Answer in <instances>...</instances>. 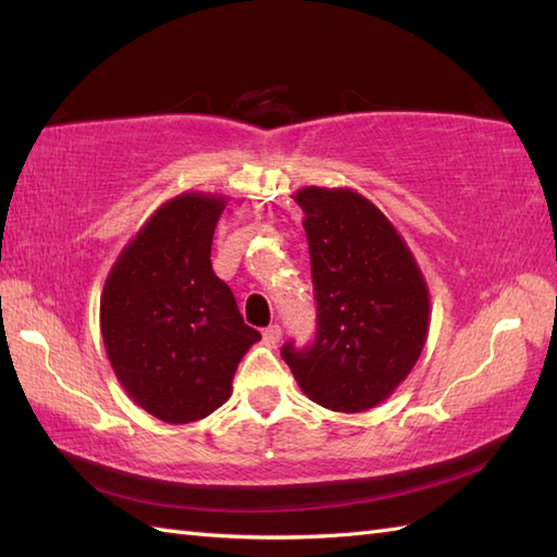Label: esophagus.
<instances>
[{"label":"esophagus","mask_w":557,"mask_h":557,"mask_svg":"<svg viewBox=\"0 0 557 557\" xmlns=\"http://www.w3.org/2000/svg\"><path fill=\"white\" fill-rule=\"evenodd\" d=\"M263 339L268 342V345H277V342L282 339V327L280 325H270L263 330Z\"/></svg>","instance_id":"1"}]
</instances>
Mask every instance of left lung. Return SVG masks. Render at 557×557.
I'll return each mask as SVG.
<instances>
[{"label":"left lung","mask_w":557,"mask_h":557,"mask_svg":"<svg viewBox=\"0 0 557 557\" xmlns=\"http://www.w3.org/2000/svg\"><path fill=\"white\" fill-rule=\"evenodd\" d=\"M315 339L282 347L304 395L333 411H366L411 373L429 335V287L409 246L369 198L306 186Z\"/></svg>","instance_id":"1"}]
</instances>
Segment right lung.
I'll list each match as a JSON object with an SVG mask.
<instances>
[{"mask_svg": "<svg viewBox=\"0 0 557 557\" xmlns=\"http://www.w3.org/2000/svg\"><path fill=\"white\" fill-rule=\"evenodd\" d=\"M227 200L182 194L152 212L116 258L100 299L104 349L138 407L168 423L206 419L260 333L244 323L210 248Z\"/></svg>", "mask_w": 557, "mask_h": 557, "instance_id": "obj_1", "label": "right lung"}]
</instances>
